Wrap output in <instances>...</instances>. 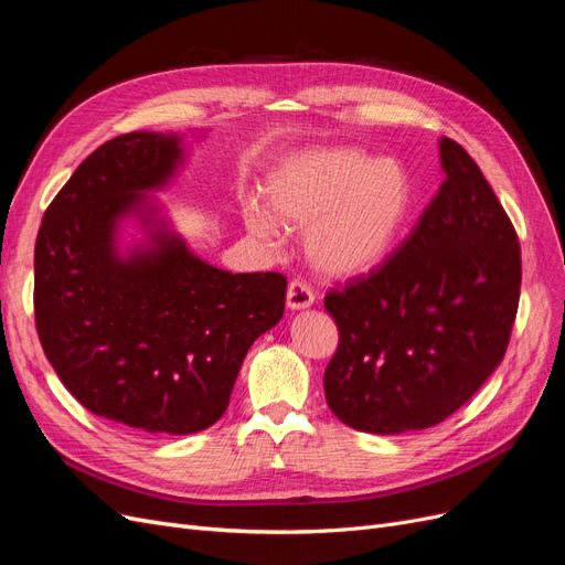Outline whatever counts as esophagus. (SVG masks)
I'll list each match as a JSON object with an SVG mask.
<instances>
[{"mask_svg":"<svg viewBox=\"0 0 565 565\" xmlns=\"http://www.w3.org/2000/svg\"><path fill=\"white\" fill-rule=\"evenodd\" d=\"M313 299L316 297H313V289H311L309 282L299 280V278L289 282V287H287V306H289V309H309Z\"/></svg>","mask_w":565,"mask_h":565,"instance_id":"esophagus-1","label":"esophagus"}]
</instances>
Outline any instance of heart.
Returning <instances> with one entry per match:
<instances>
[{
	"label": "heart",
	"instance_id": "b5f03b06",
	"mask_svg": "<svg viewBox=\"0 0 565 565\" xmlns=\"http://www.w3.org/2000/svg\"><path fill=\"white\" fill-rule=\"evenodd\" d=\"M264 195L273 217L256 202L243 210L256 237L273 241L276 218L287 228H306V252L318 270L358 276L380 266L398 245L415 188L398 160L328 148L282 162L268 177Z\"/></svg>",
	"mask_w": 565,
	"mask_h": 565
}]
</instances>
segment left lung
Here are the masks:
<instances>
[{"mask_svg":"<svg viewBox=\"0 0 565 565\" xmlns=\"http://www.w3.org/2000/svg\"><path fill=\"white\" fill-rule=\"evenodd\" d=\"M446 181L370 273L334 285L339 344L324 398L353 429L403 434L450 417L502 363L521 297V245L469 152L440 141Z\"/></svg>","mask_w":565,"mask_h":565,"instance_id":"8db88e82","label":"left lung"}]
</instances>
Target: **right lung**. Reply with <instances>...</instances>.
<instances>
[{"label": "right lung", "instance_id": "right-lung-1", "mask_svg": "<svg viewBox=\"0 0 565 565\" xmlns=\"http://www.w3.org/2000/svg\"><path fill=\"white\" fill-rule=\"evenodd\" d=\"M179 136L131 131L98 146L44 212L35 324L63 386L89 413L146 434H195L226 413L256 337L282 318V273H228L179 237L117 259V218L164 185Z\"/></svg>", "mask_w": 565, "mask_h": 565}]
</instances>
